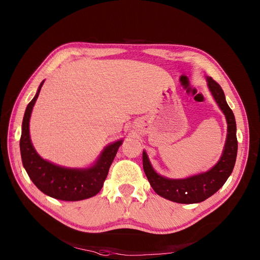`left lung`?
Here are the masks:
<instances>
[{
    "label": "left lung",
    "mask_w": 260,
    "mask_h": 260,
    "mask_svg": "<svg viewBox=\"0 0 260 260\" xmlns=\"http://www.w3.org/2000/svg\"><path fill=\"white\" fill-rule=\"evenodd\" d=\"M207 81L209 89L224 114L228 123L226 140L219 161L206 173L190 176L184 179H170L157 174L145 151L142 154L143 170L149 184L159 196L174 202L188 204L208 199L225 183L235 166L238 143L234 114L225 101L224 92L220 85L211 77H207Z\"/></svg>",
    "instance_id": "1"
}]
</instances>
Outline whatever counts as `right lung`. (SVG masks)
Segmentation results:
<instances>
[{
  "instance_id": "1",
  "label": "right lung",
  "mask_w": 260,
  "mask_h": 260,
  "mask_svg": "<svg viewBox=\"0 0 260 260\" xmlns=\"http://www.w3.org/2000/svg\"><path fill=\"white\" fill-rule=\"evenodd\" d=\"M43 83L44 81L40 84L34 99L27 105L23 118L20 139L23 166L35 185L47 196L64 201H79L90 198L101 190L109 167L123 140L107 145L94 165L87 169L59 167L41 158L30 140L29 120Z\"/></svg>"
}]
</instances>
